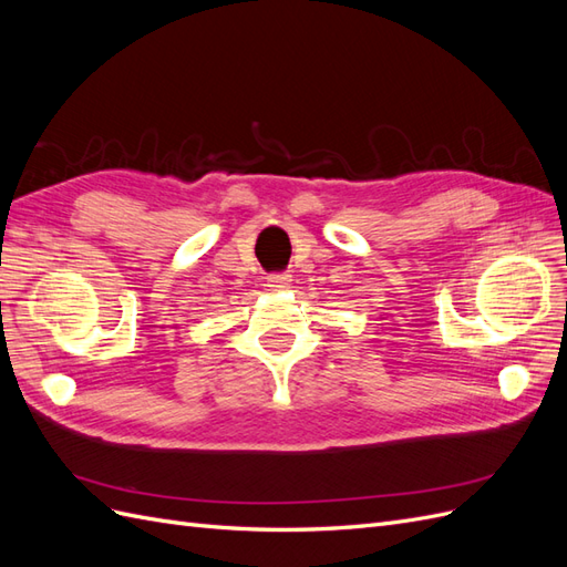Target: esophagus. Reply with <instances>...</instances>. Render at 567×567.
Masks as SVG:
<instances>
[{"label": "esophagus", "instance_id": "esophagus-1", "mask_svg": "<svg viewBox=\"0 0 567 567\" xmlns=\"http://www.w3.org/2000/svg\"><path fill=\"white\" fill-rule=\"evenodd\" d=\"M290 286V274H271L267 279L269 290H286Z\"/></svg>", "mask_w": 567, "mask_h": 567}]
</instances>
